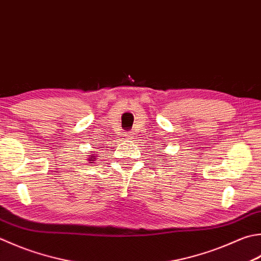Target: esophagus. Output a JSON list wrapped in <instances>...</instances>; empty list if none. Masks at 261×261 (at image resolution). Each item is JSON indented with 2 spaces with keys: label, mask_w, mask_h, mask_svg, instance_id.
Returning <instances> with one entry per match:
<instances>
[{
  "label": "esophagus",
  "mask_w": 261,
  "mask_h": 261,
  "mask_svg": "<svg viewBox=\"0 0 261 261\" xmlns=\"http://www.w3.org/2000/svg\"><path fill=\"white\" fill-rule=\"evenodd\" d=\"M123 136L126 138V139L131 140L132 138H134V131H129V132H125V134H123Z\"/></svg>",
  "instance_id": "obj_1"
}]
</instances>
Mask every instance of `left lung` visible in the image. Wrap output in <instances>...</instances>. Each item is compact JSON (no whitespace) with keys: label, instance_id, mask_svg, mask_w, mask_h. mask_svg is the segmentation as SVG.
I'll use <instances>...</instances> for the list:
<instances>
[{"label":"left lung","instance_id":"obj_1","mask_svg":"<svg viewBox=\"0 0 261 261\" xmlns=\"http://www.w3.org/2000/svg\"><path fill=\"white\" fill-rule=\"evenodd\" d=\"M163 145H164V144H163ZM157 151H160V150H157ZM163 161V160H162Z\"/></svg>","mask_w":261,"mask_h":261}]
</instances>
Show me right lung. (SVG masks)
<instances>
[{
	"label": "right lung",
	"instance_id": "right-lung-1",
	"mask_svg": "<svg viewBox=\"0 0 261 261\" xmlns=\"http://www.w3.org/2000/svg\"><path fill=\"white\" fill-rule=\"evenodd\" d=\"M94 157H96V156H95V155H94V156H91V155H90V157L88 158V161H90V162H91V161H94V160H93Z\"/></svg>",
	"mask_w": 261,
	"mask_h": 261
}]
</instances>
